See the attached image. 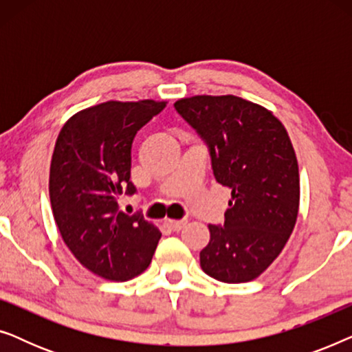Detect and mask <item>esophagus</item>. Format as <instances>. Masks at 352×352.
<instances>
[{
	"label": "esophagus",
	"mask_w": 352,
	"mask_h": 352,
	"mask_svg": "<svg viewBox=\"0 0 352 352\" xmlns=\"http://www.w3.org/2000/svg\"><path fill=\"white\" fill-rule=\"evenodd\" d=\"M186 224H187L186 219H179V221H171V219H168V221H166V226L173 230V232H179V230H181L182 228H184Z\"/></svg>",
	"instance_id": "esophagus-1"
}]
</instances>
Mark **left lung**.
Segmentation results:
<instances>
[{
  "label": "left lung",
  "mask_w": 352,
  "mask_h": 352,
  "mask_svg": "<svg viewBox=\"0 0 352 352\" xmlns=\"http://www.w3.org/2000/svg\"><path fill=\"white\" fill-rule=\"evenodd\" d=\"M175 107L208 146L216 181L232 190L224 226H208L200 266L224 283L254 280L282 253L300 208L287 129L271 110L232 94L182 98Z\"/></svg>",
  "instance_id": "8db88e82"
}]
</instances>
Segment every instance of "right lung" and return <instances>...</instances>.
<instances>
[{
  "label": "right lung",
  "instance_id": "add662e5",
  "mask_svg": "<svg viewBox=\"0 0 352 352\" xmlns=\"http://www.w3.org/2000/svg\"><path fill=\"white\" fill-rule=\"evenodd\" d=\"M165 100L107 102L76 112L57 136L50 199L57 229L72 254L96 276L124 282L146 271L162 234L139 214L120 211L133 195L131 146Z\"/></svg>",
  "mask_w": 352,
  "mask_h": 352
}]
</instances>
